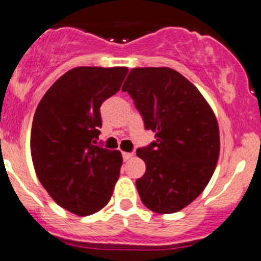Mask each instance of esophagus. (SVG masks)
Segmentation results:
<instances>
[{
	"label": "esophagus",
	"mask_w": 261,
	"mask_h": 261,
	"mask_svg": "<svg viewBox=\"0 0 261 261\" xmlns=\"http://www.w3.org/2000/svg\"><path fill=\"white\" fill-rule=\"evenodd\" d=\"M133 156H134V153H127V151H123L122 153L123 161H128V159H131Z\"/></svg>",
	"instance_id": "esophagus-1"
}]
</instances>
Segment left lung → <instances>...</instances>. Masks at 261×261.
Masks as SVG:
<instances>
[{
	"mask_svg": "<svg viewBox=\"0 0 261 261\" xmlns=\"http://www.w3.org/2000/svg\"><path fill=\"white\" fill-rule=\"evenodd\" d=\"M146 130L156 140L136 155L146 171L136 179L144 205L159 214L179 212L211 181L219 158V127L198 88L169 67H136L123 83Z\"/></svg>",
	"mask_w": 261,
	"mask_h": 261,
	"instance_id": "1",
	"label": "left lung"
}]
</instances>
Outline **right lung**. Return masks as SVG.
Returning <instances> with one entry per match:
<instances>
[{
  "instance_id": "add662e5",
  "label": "right lung",
  "mask_w": 261,
  "mask_h": 261,
  "mask_svg": "<svg viewBox=\"0 0 261 261\" xmlns=\"http://www.w3.org/2000/svg\"><path fill=\"white\" fill-rule=\"evenodd\" d=\"M126 74L127 67H75L56 80L35 111L30 133L35 173L50 198L76 216L105 208L120 177V151L95 143L100 106L120 90Z\"/></svg>"
}]
</instances>
